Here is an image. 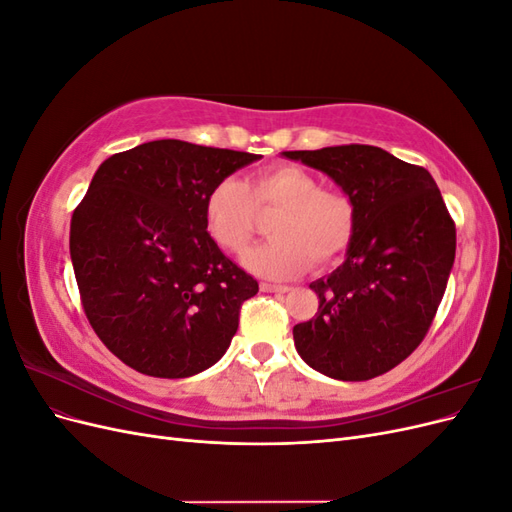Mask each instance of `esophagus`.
I'll return each mask as SVG.
<instances>
[{"mask_svg":"<svg viewBox=\"0 0 512 512\" xmlns=\"http://www.w3.org/2000/svg\"><path fill=\"white\" fill-rule=\"evenodd\" d=\"M260 290L262 292H280V294H284V292H288L290 288L288 286H282V284H271V282H260Z\"/></svg>","mask_w":512,"mask_h":512,"instance_id":"obj_1","label":"esophagus"}]
</instances>
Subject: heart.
Wrapping results in <instances>:
<instances>
[{"mask_svg":"<svg viewBox=\"0 0 512 512\" xmlns=\"http://www.w3.org/2000/svg\"><path fill=\"white\" fill-rule=\"evenodd\" d=\"M258 213H275L271 241L245 252L243 265L267 280H292L309 269H329L346 256L356 235L354 200L324 190L316 175L280 164L247 181L222 179L207 192L203 226L222 252L239 254L252 241Z\"/></svg>","mask_w":512,"mask_h":512,"instance_id":"1","label":"heart"}]
</instances>
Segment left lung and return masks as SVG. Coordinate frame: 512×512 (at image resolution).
Here are the masks:
<instances>
[{
	"instance_id": "obj_1",
	"label": "left lung",
	"mask_w": 512,
	"mask_h": 512,
	"mask_svg": "<svg viewBox=\"0 0 512 512\" xmlns=\"http://www.w3.org/2000/svg\"><path fill=\"white\" fill-rule=\"evenodd\" d=\"M327 173L356 207L346 262L309 284L312 320L292 329L301 359L320 374L363 382L397 367L423 342L455 262L457 232L436 181L371 145L284 151Z\"/></svg>"
}]
</instances>
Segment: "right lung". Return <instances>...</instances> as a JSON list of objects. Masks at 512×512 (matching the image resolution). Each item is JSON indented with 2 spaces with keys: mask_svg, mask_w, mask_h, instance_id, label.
Instances as JSON below:
<instances>
[{
  "mask_svg": "<svg viewBox=\"0 0 512 512\" xmlns=\"http://www.w3.org/2000/svg\"><path fill=\"white\" fill-rule=\"evenodd\" d=\"M256 153L151 141L100 164L70 222L91 329L119 361L188 378L222 359L258 282L215 245L203 203Z\"/></svg>",
  "mask_w": 512,
  "mask_h": 512,
  "instance_id": "obj_1",
  "label": "right lung"
}]
</instances>
